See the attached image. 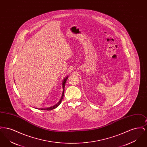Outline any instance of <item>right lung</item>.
Segmentation results:
<instances>
[{"mask_svg": "<svg viewBox=\"0 0 147 147\" xmlns=\"http://www.w3.org/2000/svg\"><path fill=\"white\" fill-rule=\"evenodd\" d=\"M68 77H66L65 78H64L63 79V82H62V88H63V92H62V96L60 100L58 102H57L56 104V105H54V106H52L51 107H46V108H40V109H39V110H52L53 109H56V107H57L59 105L61 104V102H62V100L63 99V96H64V86H65V82L67 81V80L68 79Z\"/></svg>", "mask_w": 147, "mask_h": 147, "instance_id": "obj_1", "label": "right lung"}]
</instances>
